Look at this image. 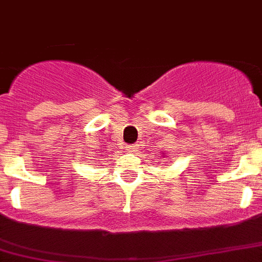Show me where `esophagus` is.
I'll return each mask as SVG.
<instances>
[{
	"label": "esophagus",
	"instance_id": "1",
	"mask_svg": "<svg viewBox=\"0 0 262 262\" xmlns=\"http://www.w3.org/2000/svg\"><path fill=\"white\" fill-rule=\"evenodd\" d=\"M126 151H129V152H136L137 145H128L126 146Z\"/></svg>",
	"mask_w": 262,
	"mask_h": 262
}]
</instances>
